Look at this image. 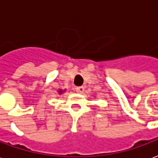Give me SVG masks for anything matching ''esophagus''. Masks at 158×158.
Instances as JSON below:
<instances>
[{"label":"esophagus","mask_w":158,"mask_h":158,"mask_svg":"<svg viewBox=\"0 0 158 158\" xmlns=\"http://www.w3.org/2000/svg\"><path fill=\"white\" fill-rule=\"evenodd\" d=\"M84 90H85V89H84V87L83 86H79L76 88V91H77L78 93H80V94L84 92Z\"/></svg>","instance_id":"obj_1"}]
</instances>
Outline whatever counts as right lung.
Returning <instances> with one entry per match:
<instances>
[{
	"instance_id": "1",
	"label": "right lung",
	"mask_w": 158,
	"mask_h": 158,
	"mask_svg": "<svg viewBox=\"0 0 158 158\" xmlns=\"http://www.w3.org/2000/svg\"><path fill=\"white\" fill-rule=\"evenodd\" d=\"M62 92H63V91H62V90H59V93H60V94H61V93H62Z\"/></svg>"
}]
</instances>
